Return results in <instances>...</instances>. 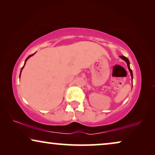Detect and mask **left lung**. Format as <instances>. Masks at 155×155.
I'll return each mask as SVG.
<instances>
[{"instance_id":"1","label":"left lung","mask_w":155,"mask_h":155,"mask_svg":"<svg viewBox=\"0 0 155 155\" xmlns=\"http://www.w3.org/2000/svg\"><path fill=\"white\" fill-rule=\"evenodd\" d=\"M120 58H122L123 60H124V61L126 62V63H127V66H128V70H129V71H130L131 78H132V82H133V71H132V70H131L130 68V62H129V60H128V58H126V57H125V56H120Z\"/></svg>"}]
</instances>
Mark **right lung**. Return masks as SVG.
Returning <instances> with one entry per match:
<instances>
[{
	"mask_svg": "<svg viewBox=\"0 0 155 155\" xmlns=\"http://www.w3.org/2000/svg\"><path fill=\"white\" fill-rule=\"evenodd\" d=\"M34 54H32V55H29V56L28 57H27V58H26V60H25V64H24V65H23V67L22 68V69H21V71H20V75H21V73H22V71L23 68H24V67H25V63H26V61H27V60H28V59H29V58H30V57H31V56H32Z\"/></svg>",
	"mask_w": 155,
	"mask_h": 155,
	"instance_id": "1",
	"label": "right lung"
}]
</instances>
